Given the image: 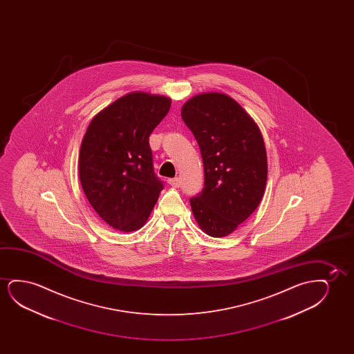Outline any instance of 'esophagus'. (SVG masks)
Instances as JSON below:
<instances>
[{"label":"esophagus","instance_id":"obj_1","mask_svg":"<svg viewBox=\"0 0 354 354\" xmlns=\"http://www.w3.org/2000/svg\"><path fill=\"white\" fill-rule=\"evenodd\" d=\"M168 184L171 186V187H175V189H178L181 186V180L179 178H174V179L168 180Z\"/></svg>","mask_w":354,"mask_h":354}]
</instances>
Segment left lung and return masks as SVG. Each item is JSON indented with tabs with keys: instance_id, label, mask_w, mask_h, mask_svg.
<instances>
[{
	"instance_id": "8db88e82",
	"label": "left lung",
	"mask_w": 354,
	"mask_h": 354,
	"mask_svg": "<svg viewBox=\"0 0 354 354\" xmlns=\"http://www.w3.org/2000/svg\"><path fill=\"white\" fill-rule=\"evenodd\" d=\"M198 142L204 187L189 199L194 218L212 237L228 236L261 202L267 155L261 131L252 117L223 93H202L181 109Z\"/></svg>"
}]
</instances>
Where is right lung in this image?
<instances>
[{
    "mask_svg": "<svg viewBox=\"0 0 354 354\" xmlns=\"http://www.w3.org/2000/svg\"><path fill=\"white\" fill-rule=\"evenodd\" d=\"M170 105V97L129 93L88 126L78 158L80 180L93 209L115 230L142 227L163 189L153 171L149 138Z\"/></svg>",
    "mask_w": 354,
    "mask_h": 354,
    "instance_id": "obj_1",
    "label": "right lung"
}]
</instances>
